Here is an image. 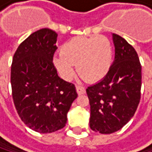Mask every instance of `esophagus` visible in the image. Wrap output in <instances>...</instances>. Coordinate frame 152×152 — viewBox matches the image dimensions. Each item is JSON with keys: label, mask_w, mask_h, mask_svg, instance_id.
<instances>
[{"label": "esophagus", "mask_w": 152, "mask_h": 152, "mask_svg": "<svg viewBox=\"0 0 152 152\" xmlns=\"http://www.w3.org/2000/svg\"><path fill=\"white\" fill-rule=\"evenodd\" d=\"M77 92L78 95H82V94H85L86 93V89L85 87L81 86H77Z\"/></svg>", "instance_id": "esophagus-1"}]
</instances>
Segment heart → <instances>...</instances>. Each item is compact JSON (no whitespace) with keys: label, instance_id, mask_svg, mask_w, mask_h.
<instances>
[{"label":"heart","instance_id":"obj_1","mask_svg":"<svg viewBox=\"0 0 152 152\" xmlns=\"http://www.w3.org/2000/svg\"><path fill=\"white\" fill-rule=\"evenodd\" d=\"M112 60L113 48L107 37L77 36L62 45L60 54L54 57V65L65 79L72 77L77 65V73L85 80L96 82L107 74Z\"/></svg>","mask_w":152,"mask_h":152}]
</instances>
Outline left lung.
I'll list each match as a JSON object with an SVG mask.
<instances>
[{"label": "left lung", "instance_id": "left-lung-1", "mask_svg": "<svg viewBox=\"0 0 152 152\" xmlns=\"http://www.w3.org/2000/svg\"><path fill=\"white\" fill-rule=\"evenodd\" d=\"M115 59L105 77L86 88L90 104L89 126L101 134L123 128L135 114L140 100L141 66L137 52L113 34Z\"/></svg>", "mask_w": 152, "mask_h": 152}]
</instances>
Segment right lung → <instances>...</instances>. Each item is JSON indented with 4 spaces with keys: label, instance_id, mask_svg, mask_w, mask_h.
Returning a JSON list of instances; mask_svg holds the SVG:
<instances>
[{
    "label": "right lung",
    "instance_id": "right-lung-1",
    "mask_svg": "<svg viewBox=\"0 0 152 152\" xmlns=\"http://www.w3.org/2000/svg\"><path fill=\"white\" fill-rule=\"evenodd\" d=\"M57 34L48 28L33 33L12 58V99L24 124L39 133H52L66 124L67 112L77 97L75 86L60 78L54 66Z\"/></svg>",
    "mask_w": 152,
    "mask_h": 152
}]
</instances>
